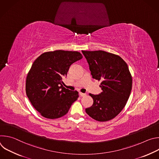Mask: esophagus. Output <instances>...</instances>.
Returning a JSON list of instances; mask_svg holds the SVG:
<instances>
[{
	"label": "esophagus",
	"instance_id": "34e87169",
	"mask_svg": "<svg viewBox=\"0 0 159 159\" xmlns=\"http://www.w3.org/2000/svg\"><path fill=\"white\" fill-rule=\"evenodd\" d=\"M79 94L81 97H85L86 96V94L85 93H79Z\"/></svg>",
	"mask_w": 159,
	"mask_h": 159
}]
</instances>
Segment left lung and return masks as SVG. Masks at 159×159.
Masks as SVG:
<instances>
[{
  "mask_svg": "<svg viewBox=\"0 0 159 159\" xmlns=\"http://www.w3.org/2000/svg\"><path fill=\"white\" fill-rule=\"evenodd\" d=\"M93 78L101 81L102 93L89 94L93 104L85 109L93 119L107 121L115 118L125 107L132 88V76L127 63L120 56L102 50L82 51Z\"/></svg>",
  "mask_w": 159,
  "mask_h": 159,
  "instance_id": "8db88e82",
  "label": "left lung"
}]
</instances>
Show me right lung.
<instances>
[{"mask_svg": "<svg viewBox=\"0 0 159 159\" xmlns=\"http://www.w3.org/2000/svg\"><path fill=\"white\" fill-rule=\"evenodd\" d=\"M82 58L78 52L55 50L43 53L34 60L26 77V93L42 116L62 117L77 99L79 93L64 87L62 78L70 65Z\"/></svg>", "mask_w": 159, "mask_h": 159, "instance_id": "add662e5", "label": "right lung"}]
</instances>
